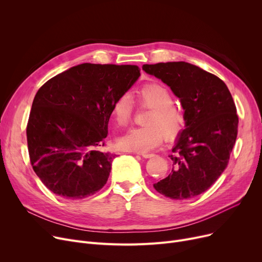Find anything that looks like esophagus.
<instances>
[{
  "mask_svg": "<svg viewBox=\"0 0 262 262\" xmlns=\"http://www.w3.org/2000/svg\"><path fill=\"white\" fill-rule=\"evenodd\" d=\"M141 156L143 157V158H152V157H154V154H152V153H144V154H141Z\"/></svg>",
  "mask_w": 262,
  "mask_h": 262,
  "instance_id": "1",
  "label": "esophagus"
}]
</instances>
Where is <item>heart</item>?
<instances>
[{"label":"heart","mask_w":262,"mask_h":262,"mask_svg":"<svg viewBox=\"0 0 262 262\" xmlns=\"http://www.w3.org/2000/svg\"><path fill=\"white\" fill-rule=\"evenodd\" d=\"M137 101L152 109L145 119V127L134 128L118 140L121 148L135 153H146L160 145L164 139L174 140L186 127L185 110L174 105L171 91L158 82L142 86L137 93ZM134 115V102L127 93L120 95L112 106V117L119 127H126Z\"/></svg>","instance_id":"heart-1"}]
</instances>
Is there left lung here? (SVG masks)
<instances>
[{
  "label": "left lung",
  "mask_w": 262,
  "mask_h": 262,
  "mask_svg": "<svg viewBox=\"0 0 262 262\" xmlns=\"http://www.w3.org/2000/svg\"><path fill=\"white\" fill-rule=\"evenodd\" d=\"M167 84L187 116L173 154L172 172L154 188L173 200L194 198L208 190L226 169L235 145L239 118L225 82L185 61L143 64Z\"/></svg>",
  "instance_id": "left-lung-1"
}]
</instances>
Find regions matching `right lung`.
I'll use <instances>...</instances> for the list:
<instances>
[{
    "instance_id": "add662e5",
    "label": "right lung",
    "mask_w": 262,
    "mask_h": 262,
    "mask_svg": "<svg viewBox=\"0 0 262 262\" xmlns=\"http://www.w3.org/2000/svg\"><path fill=\"white\" fill-rule=\"evenodd\" d=\"M139 76L137 66L81 63L40 87L26 137L32 167L49 190L81 200L105 186L116 157L103 150L112 106Z\"/></svg>"
}]
</instances>
